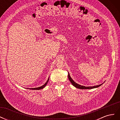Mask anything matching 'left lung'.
I'll use <instances>...</instances> for the list:
<instances>
[{"label":"left lung","mask_w":120,"mask_h":120,"mask_svg":"<svg viewBox=\"0 0 120 120\" xmlns=\"http://www.w3.org/2000/svg\"><path fill=\"white\" fill-rule=\"evenodd\" d=\"M68 78L69 80H70V81L71 82V84L72 85H73L74 86H75V88H78V89H94V88H98V87H99L101 85L103 84V83H102V84H101V85H98V86H81L80 85H79V84H78L77 83H76L75 82L73 81V79H72L71 78V76H70V74H69V73L68 74Z\"/></svg>","instance_id":"obj_1"}]
</instances>
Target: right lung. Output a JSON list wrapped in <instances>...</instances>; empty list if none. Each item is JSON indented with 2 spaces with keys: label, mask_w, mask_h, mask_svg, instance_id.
<instances>
[{
  "label": "right lung",
  "mask_w": 120,
  "mask_h": 120,
  "mask_svg": "<svg viewBox=\"0 0 120 120\" xmlns=\"http://www.w3.org/2000/svg\"><path fill=\"white\" fill-rule=\"evenodd\" d=\"M49 81V79H48V81H46V82L43 86H41L38 87V88H29V89H30V90H39L42 89L43 88H44L46 86V85H47V83H48ZM26 89H28V88H26Z\"/></svg>",
  "instance_id": "right-lung-1"
}]
</instances>
